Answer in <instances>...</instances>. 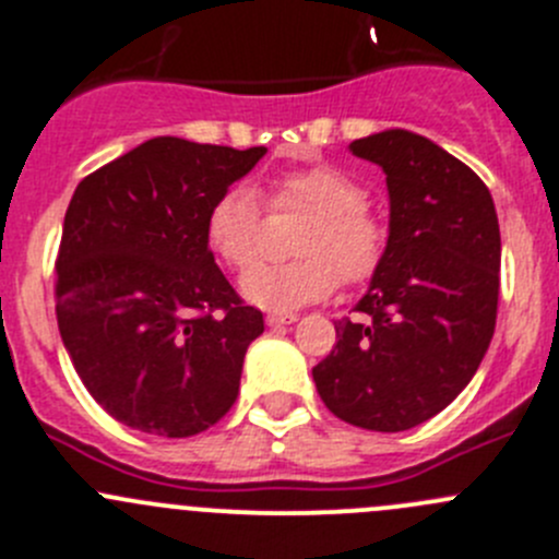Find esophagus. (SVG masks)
<instances>
[{
    "label": "esophagus",
    "instance_id": "34e87169",
    "mask_svg": "<svg viewBox=\"0 0 559 559\" xmlns=\"http://www.w3.org/2000/svg\"><path fill=\"white\" fill-rule=\"evenodd\" d=\"M296 321H299L296 312H269V316H265V323H269V326H288V323Z\"/></svg>",
    "mask_w": 559,
    "mask_h": 559
}]
</instances>
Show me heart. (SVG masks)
<instances>
[{"mask_svg": "<svg viewBox=\"0 0 559 559\" xmlns=\"http://www.w3.org/2000/svg\"><path fill=\"white\" fill-rule=\"evenodd\" d=\"M271 211L307 209L310 219L296 238L299 258L258 263L243 274L241 294L265 310H296L334 294L337 283H365L381 269L390 233L368 205V189L329 164L276 175ZM263 205L252 186H227L205 214V241L230 269L258 258Z\"/></svg>", "mask_w": 559, "mask_h": 559, "instance_id": "b5f03b06", "label": "heart"}]
</instances>
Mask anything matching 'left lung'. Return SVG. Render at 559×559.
Listing matches in <instances>:
<instances>
[{"instance_id":"obj_1","label":"left lung","mask_w":559,"mask_h":559,"mask_svg":"<svg viewBox=\"0 0 559 559\" xmlns=\"http://www.w3.org/2000/svg\"><path fill=\"white\" fill-rule=\"evenodd\" d=\"M390 191V241L362 318L334 323L337 343L312 368L334 417L397 433L459 397L497 326L499 222L488 186L425 136L403 129L350 142Z\"/></svg>"}]
</instances>
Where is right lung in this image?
I'll use <instances>...</instances> for the list:
<instances>
[{"instance_id":"obj_1","label":"right lung","mask_w":559,"mask_h":559,"mask_svg":"<svg viewBox=\"0 0 559 559\" xmlns=\"http://www.w3.org/2000/svg\"><path fill=\"white\" fill-rule=\"evenodd\" d=\"M265 147L156 136L76 186L57 254V323L79 379L117 423L183 439L238 397L263 312L205 241L216 197Z\"/></svg>"}]
</instances>
